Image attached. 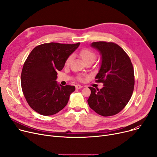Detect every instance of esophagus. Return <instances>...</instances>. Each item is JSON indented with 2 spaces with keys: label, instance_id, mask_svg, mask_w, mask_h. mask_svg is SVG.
<instances>
[{
  "label": "esophagus",
  "instance_id": "esophagus-1",
  "mask_svg": "<svg viewBox=\"0 0 157 157\" xmlns=\"http://www.w3.org/2000/svg\"><path fill=\"white\" fill-rule=\"evenodd\" d=\"M81 88H83V86H81V85H76V88L78 89V90L81 89Z\"/></svg>",
  "mask_w": 157,
  "mask_h": 157
}]
</instances>
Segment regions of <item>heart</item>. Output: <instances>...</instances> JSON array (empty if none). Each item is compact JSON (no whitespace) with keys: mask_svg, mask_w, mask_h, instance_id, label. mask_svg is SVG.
I'll return each instance as SVG.
<instances>
[{"mask_svg":"<svg viewBox=\"0 0 157 157\" xmlns=\"http://www.w3.org/2000/svg\"><path fill=\"white\" fill-rule=\"evenodd\" d=\"M79 55L80 57L82 59V60H83L85 62V63H87V62H94V60L96 59L95 53L94 52H92V50H90V49H86V48L82 49L79 52ZM72 59V55H71L67 58V59L66 60L65 65H67V66L69 65L70 63H71ZM78 79L80 81L83 80V78L81 76H78Z\"/></svg>","mask_w":157,"mask_h":157,"instance_id":"obj_1","label":"heart"}]
</instances>
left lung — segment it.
<instances>
[{
	"mask_svg": "<svg viewBox=\"0 0 157 157\" xmlns=\"http://www.w3.org/2000/svg\"><path fill=\"white\" fill-rule=\"evenodd\" d=\"M91 46L101 55V65L95 79L104 86L101 90L89 87L91 94L88 104L101 116H113L125 108L132 95L133 65L128 55L117 44L99 41L92 43Z\"/></svg>",
	"mask_w": 157,
	"mask_h": 157,
	"instance_id": "obj_1",
	"label": "left lung"
}]
</instances>
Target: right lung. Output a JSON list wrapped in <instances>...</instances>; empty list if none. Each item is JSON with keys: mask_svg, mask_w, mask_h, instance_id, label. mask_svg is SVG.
<instances>
[{"mask_svg": "<svg viewBox=\"0 0 157 157\" xmlns=\"http://www.w3.org/2000/svg\"><path fill=\"white\" fill-rule=\"evenodd\" d=\"M79 44L50 43L32 49L23 65L21 85L23 95L33 110L50 116L67 105L75 86L58 83L57 72L63 68L66 60Z\"/></svg>", "mask_w": 157, "mask_h": 157, "instance_id": "obj_1", "label": "right lung"}]
</instances>
